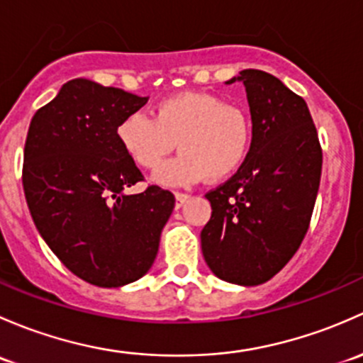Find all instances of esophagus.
<instances>
[{"label": "esophagus", "mask_w": 363, "mask_h": 363, "mask_svg": "<svg viewBox=\"0 0 363 363\" xmlns=\"http://www.w3.org/2000/svg\"><path fill=\"white\" fill-rule=\"evenodd\" d=\"M174 199H177V203H174V208L180 209L183 204L186 203V199H189V194H183V192H177L174 194Z\"/></svg>", "instance_id": "obj_1"}]
</instances>
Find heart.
<instances>
[{
	"mask_svg": "<svg viewBox=\"0 0 363 363\" xmlns=\"http://www.w3.org/2000/svg\"><path fill=\"white\" fill-rule=\"evenodd\" d=\"M250 115L208 92H182L160 101L154 118L130 113L117 127L122 150L136 166L155 169L179 145L182 154L159 168L154 182L189 186L208 177L218 182L241 167L252 147Z\"/></svg>",
	"mask_w": 363,
	"mask_h": 363,
	"instance_id": "heart-1",
	"label": "heart"
}]
</instances>
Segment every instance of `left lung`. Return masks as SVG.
<instances>
[{"label": "left lung", "instance_id": "obj_1", "mask_svg": "<svg viewBox=\"0 0 363 363\" xmlns=\"http://www.w3.org/2000/svg\"><path fill=\"white\" fill-rule=\"evenodd\" d=\"M252 147L238 173L206 194L211 218L201 248L213 274L255 286L278 274L308 233L321 177V147L306 101L260 69H242Z\"/></svg>", "mask_w": 363, "mask_h": 363}]
</instances>
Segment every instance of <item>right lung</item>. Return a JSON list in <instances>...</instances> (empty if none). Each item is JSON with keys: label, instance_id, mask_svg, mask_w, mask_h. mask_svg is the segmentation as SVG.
Wrapping results in <instances>:
<instances>
[{"label": "right lung", "instance_id": "add662e5", "mask_svg": "<svg viewBox=\"0 0 363 363\" xmlns=\"http://www.w3.org/2000/svg\"><path fill=\"white\" fill-rule=\"evenodd\" d=\"M147 101L74 78L36 111L26 138L22 185L40 236L73 274L103 289L147 274L174 208L157 185L125 192L143 174L117 127Z\"/></svg>", "mask_w": 363, "mask_h": 363}]
</instances>
